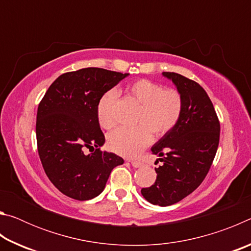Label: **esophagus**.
<instances>
[{
    "label": "esophagus",
    "mask_w": 251,
    "mask_h": 251,
    "mask_svg": "<svg viewBox=\"0 0 251 251\" xmlns=\"http://www.w3.org/2000/svg\"><path fill=\"white\" fill-rule=\"evenodd\" d=\"M130 164L133 165V166L136 167V168L143 166V163H142L141 160H130Z\"/></svg>",
    "instance_id": "1"
}]
</instances>
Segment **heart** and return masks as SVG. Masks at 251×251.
Returning <instances> with one entry per match:
<instances>
[{
    "instance_id": "obj_1",
    "label": "heart",
    "mask_w": 251,
    "mask_h": 251,
    "mask_svg": "<svg viewBox=\"0 0 251 251\" xmlns=\"http://www.w3.org/2000/svg\"><path fill=\"white\" fill-rule=\"evenodd\" d=\"M127 92L141 104L133 127H120L108 136V147L122 156H136L150 145L151 132L156 136H163L171 131L179 121L184 107V100L176 88H164L154 80L142 78L130 83ZM117 93L109 90L97 103V118L100 125L110 129L116 124L114 106Z\"/></svg>"
}]
</instances>
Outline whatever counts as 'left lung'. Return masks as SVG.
<instances>
[{"mask_svg": "<svg viewBox=\"0 0 251 251\" xmlns=\"http://www.w3.org/2000/svg\"><path fill=\"white\" fill-rule=\"evenodd\" d=\"M163 75L176 85L184 107L176 126L151 147L163 165L155 168L156 181L143 188L142 195L152 205L165 207L180 201L205 179L217 152L220 124L201 85L174 72Z\"/></svg>", "mask_w": 251, "mask_h": 251, "instance_id": "1", "label": "left lung"}]
</instances>
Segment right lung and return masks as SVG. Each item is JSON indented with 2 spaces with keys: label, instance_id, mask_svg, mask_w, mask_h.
<instances>
[{
  "label": "right lung",
  "instance_id": "add662e5",
  "mask_svg": "<svg viewBox=\"0 0 251 251\" xmlns=\"http://www.w3.org/2000/svg\"><path fill=\"white\" fill-rule=\"evenodd\" d=\"M128 73L87 67L54 80L39 104L37 151L45 174L59 192L88 201L103 192L110 172L124 159L100 151L105 136L97 118L100 96ZM94 153L85 155L83 148Z\"/></svg>",
  "mask_w": 251,
  "mask_h": 251
}]
</instances>
